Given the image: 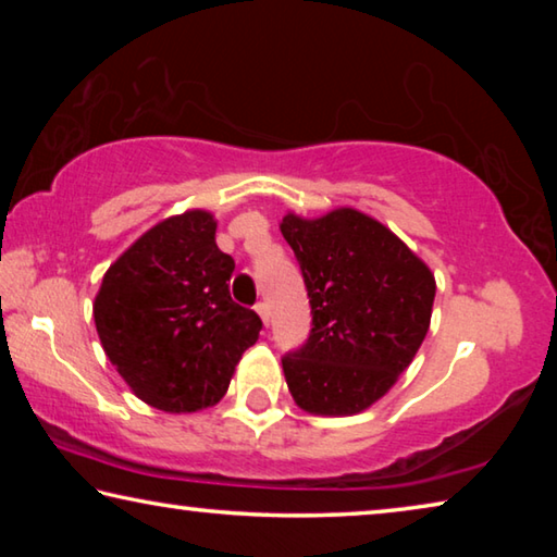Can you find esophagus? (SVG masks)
I'll use <instances>...</instances> for the list:
<instances>
[{
  "instance_id": "1",
  "label": "esophagus",
  "mask_w": 557,
  "mask_h": 557,
  "mask_svg": "<svg viewBox=\"0 0 557 557\" xmlns=\"http://www.w3.org/2000/svg\"><path fill=\"white\" fill-rule=\"evenodd\" d=\"M256 312L260 314V319H262V324H270V305H268V301H258V305H256Z\"/></svg>"
}]
</instances>
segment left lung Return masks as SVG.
<instances>
[{"instance_id":"left-lung-1","label":"left lung","mask_w":557,"mask_h":557,"mask_svg":"<svg viewBox=\"0 0 557 557\" xmlns=\"http://www.w3.org/2000/svg\"><path fill=\"white\" fill-rule=\"evenodd\" d=\"M280 231L312 305L307 344L282 358L292 398L322 418L369 410L425 342L435 272L388 225L351 206L317 219L287 211Z\"/></svg>"}]
</instances>
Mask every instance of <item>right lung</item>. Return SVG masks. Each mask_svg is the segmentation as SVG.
Segmentation results:
<instances>
[{
  "label": "right lung",
  "mask_w": 557,
  "mask_h": 557,
  "mask_svg": "<svg viewBox=\"0 0 557 557\" xmlns=\"http://www.w3.org/2000/svg\"><path fill=\"white\" fill-rule=\"evenodd\" d=\"M219 221L188 209L159 221L102 275L92 317L102 351L139 400L172 414L213 408L262 322L235 305Z\"/></svg>",
  "instance_id": "add662e5"
}]
</instances>
